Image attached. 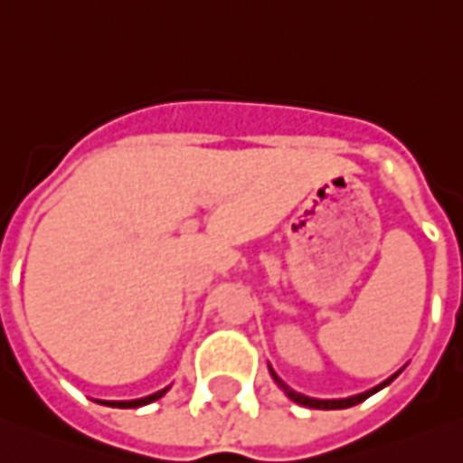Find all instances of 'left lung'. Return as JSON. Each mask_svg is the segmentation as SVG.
Listing matches in <instances>:
<instances>
[{"mask_svg": "<svg viewBox=\"0 0 463 463\" xmlns=\"http://www.w3.org/2000/svg\"><path fill=\"white\" fill-rule=\"evenodd\" d=\"M269 373H272L274 381L279 383V388H282V391H285L287 396L292 398L295 403H299V406H307V408H320V411H335V408H350V406H355V403H360V401H365V398L373 396V393H378L381 388H385V385L391 383V381H393V378H396V375H398V373H396V375H391V378H388L385 383L375 385L373 391H365V393H358V396L337 398V401H320V398H310V396H302V393H295V391H292V388H289V385H287L285 381H282V378H279V375H277V373L272 371V368H269Z\"/></svg>", "mask_w": 463, "mask_h": 463, "instance_id": "8db88e82", "label": "left lung"}]
</instances>
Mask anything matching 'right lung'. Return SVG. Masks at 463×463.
Wrapping results in <instances>:
<instances>
[{"instance_id": "right-lung-1", "label": "right lung", "mask_w": 463, "mask_h": 463, "mask_svg": "<svg viewBox=\"0 0 463 463\" xmlns=\"http://www.w3.org/2000/svg\"><path fill=\"white\" fill-rule=\"evenodd\" d=\"M165 391H158V393H153V396H146V398H138V401H103L105 406H116V408H138V406H146V403H153V401H158L161 396H165Z\"/></svg>"}]
</instances>
